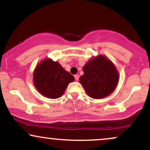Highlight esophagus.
I'll use <instances>...</instances> for the list:
<instances>
[{"instance_id": "34e87169", "label": "esophagus", "mask_w": 150, "mask_h": 150, "mask_svg": "<svg viewBox=\"0 0 150 150\" xmlns=\"http://www.w3.org/2000/svg\"><path fill=\"white\" fill-rule=\"evenodd\" d=\"M74 77H75V80H76V81L79 80V75H75V76H74Z\"/></svg>"}]
</instances>
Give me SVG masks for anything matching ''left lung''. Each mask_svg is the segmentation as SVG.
I'll return each mask as SVG.
<instances>
[{
  "label": "left lung",
  "mask_w": 150,
  "mask_h": 150,
  "mask_svg": "<svg viewBox=\"0 0 150 150\" xmlns=\"http://www.w3.org/2000/svg\"><path fill=\"white\" fill-rule=\"evenodd\" d=\"M80 82L93 99H102L111 94L118 82V73L113 63L102 55L89 60L83 67Z\"/></svg>",
  "instance_id": "8db88e82"
}]
</instances>
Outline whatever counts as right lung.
<instances>
[{
    "instance_id": "right-lung-1",
    "label": "right lung",
    "mask_w": 150,
    "mask_h": 150,
    "mask_svg": "<svg viewBox=\"0 0 150 150\" xmlns=\"http://www.w3.org/2000/svg\"><path fill=\"white\" fill-rule=\"evenodd\" d=\"M74 77L58 62L50 58L44 60L36 67L33 74L35 87L42 95L57 99L65 92L67 86L74 81Z\"/></svg>"
}]
</instances>
